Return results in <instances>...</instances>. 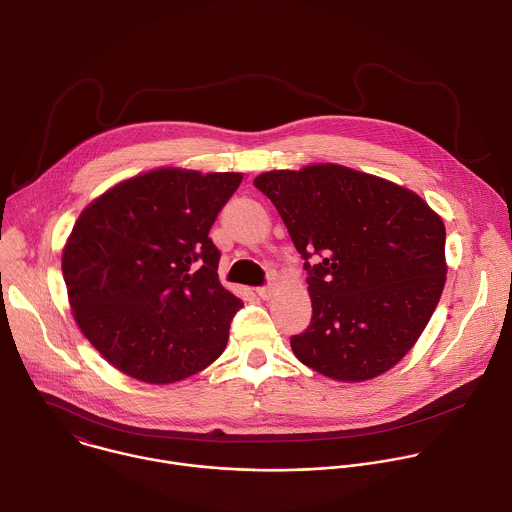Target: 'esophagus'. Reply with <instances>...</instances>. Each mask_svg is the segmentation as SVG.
<instances>
[{"mask_svg":"<svg viewBox=\"0 0 512 512\" xmlns=\"http://www.w3.org/2000/svg\"><path fill=\"white\" fill-rule=\"evenodd\" d=\"M273 291H275V287H273L271 283H269V285H263V287H257V295H259L261 299H271Z\"/></svg>","mask_w":512,"mask_h":512,"instance_id":"1","label":"esophagus"}]
</instances>
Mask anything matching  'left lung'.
I'll return each mask as SVG.
<instances>
[{
  "label": "left lung",
  "instance_id": "1",
  "mask_svg": "<svg viewBox=\"0 0 512 512\" xmlns=\"http://www.w3.org/2000/svg\"><path fill=\"white\" fill-rule=\"evenodd\" d=\"M253 183L305 259L313 317L291 337L295 357L347 383L395 367L445 287L443 219L417 193L333 163L269 171ZM313 254L322 261L311 266Z\"/></svg>",
  "mask_w": 512,
  "mask_h": 512
}]
</instances>
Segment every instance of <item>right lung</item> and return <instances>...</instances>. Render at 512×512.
Listing matches in <instances>:
<instances>
[{"instance_id":"right-lung-1","label":"right lung","mask_w":512,"mask_h":512,"mask_svg":"<svg viewBox=\"0 0 512 512\" xmlns=\"http://www.w3.org/2000/svg\"><path fill=\"white\" fill-rule=\"evenodd\" d=\"M241 179L155 169L111 187L75 221L61 257L69 305L121 373L167 385L223 353L243 301L219 283L209 229Z\"/></svg>"}]
</instances>
